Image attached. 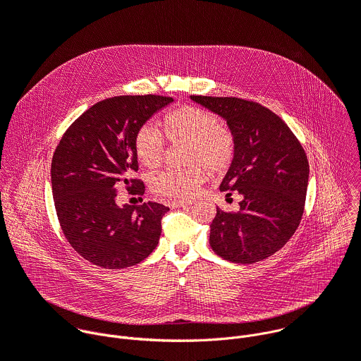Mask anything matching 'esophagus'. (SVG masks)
<instances>
[{
  "label": "esophagus",
  "instance_id": "1",
  "mask_svg": "<svg viewBox=\"0 0 361 361\" xmlns=\"http://www.w3.org/2000/svg\"><path fill=\"white\" fill-rule=\"evenodd\" d=\"M192 202V200H174L170 201V205H173V207H185V205H190Z\"/></svg>",
  "mask_w": 361,
  "mask_h": 361
}]
</instances>
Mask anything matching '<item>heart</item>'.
<instances>
[{"mask_svg":"<svg viewBox=\"0 0 361 361\" xmlns=\"http://www.w3.org/2000/svg\"><path fill=\"white\" fill-rule=\"evenodd\" d=\"M166 135L174 145L187 144L184 169H169L151 180V187L160 195L188 198L197 194L201 184L213 174L224 173L235 152L231 131L220 124L213 111L195 106H183L164 118ZM135 154L147 169H159L167 154L164 134L151 123L140 127L135 135Z\"/></svg>","mask_w":361,"mask_h":361,"instance_id":"obj_1","label":"heart"}]
</instances>
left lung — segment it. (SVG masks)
<instances>
[{"label":"left lung","instance_id":"left-lung-1","mask_svg":"<svg viewBox=\"0 0 361 361\" xmlns=\"http://www.w3.org/2000/svg\"><path fill=\"white\" fill-rule=\"evenodd\" d=\"M221 116L234 135L235 152L220 185L241 194L237 213L217 207L210 245L221 259L252 264L279 251L295 233L308 184L305 151L288 126L255 101L191 95Z\"/></svg>","mask_w":361,"mask_h":361}]
</instances>
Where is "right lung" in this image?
Listing matches in <instances>:
<instances>
[{
    "label": "right lung",
    "mask_w": 361,
    "mask_h": 361,
    "mask_svg": "<svg viewBox=\"0 0 361 361\" xmlns=\"http://www.w3.org/2000/svg\"><path fill=\"white\" fill-rule=\"evenodd\" d=\"M174 99L163 95H118L82 113L61 137L51 161V185L61 230L71 247L98 267L135 266L157 247L161 219L170 210L148 201L117 204L120 187L144 194L135 135Z\"/></svg>",
    "instance_id": "right-lung-1"
}]
</instances>
